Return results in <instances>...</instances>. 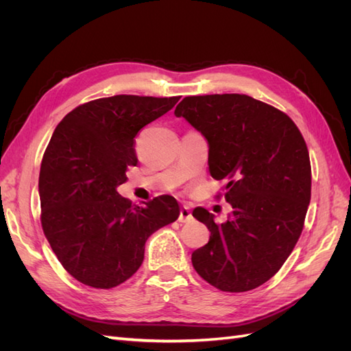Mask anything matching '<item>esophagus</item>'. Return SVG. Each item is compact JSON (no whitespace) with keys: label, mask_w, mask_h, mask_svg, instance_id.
<instances>
[{"label":"esophagus","mask_w":351,"mask_h":351,"mask_svg":"<svg viewBox=\"0 0 351 351\" xmlns=\"http://www.w3.org/2000/svg\"><path fill=\"white\" fill-rule=\"evenodd\" d=\"M192 218H193L192 212H190V209L187 206H183L182 209H180V215H178L180 222H189Z\"/></svg>","instance_id":"34e87169"}]
</instances>
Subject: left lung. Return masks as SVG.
<instances>
[{
  "label": "left lung",
  "instance_id": "8db88e82",
  "mask_svg": "<svg viewBox=\"0 0 351 351\" xmlns=\"http://www.w3.org/2000/svg\"><path fill=\"white\" fill-rule=\"evenodd\" d=\"M174 114L206 137L210 176L226 180L232 206L224 224L205 208L193 210L210 231L192 253L193 268L221 291L258 289L280 271L303 231L312 189L303 136L285 112L240 93L186 97Z\"/></svg>",
  "mask_w": 351,
  "mask_h": 351
}]
</instances>
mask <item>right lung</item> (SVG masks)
Here are the masks:
<instances>
[{
  "instance_id": "obj_1",
  "label": "right lung",
  "mask_w": 351,
  "mask_h": 351,
  "mask_svg": "<svg viewBox=\"0 0 351 351\" xmlns=\"http://www.w3.org/2000/svg\"><path fill=\"white\" fill-rule=\"evenodd\" d=\"M178 99L115 95L79 105L57 125L40 164V224L79 282L104 290L123 284L141 268L147 237L178 218L173 196L137 206L117 192L137 164V133Z\"/></svg>"
}]
</instances>
